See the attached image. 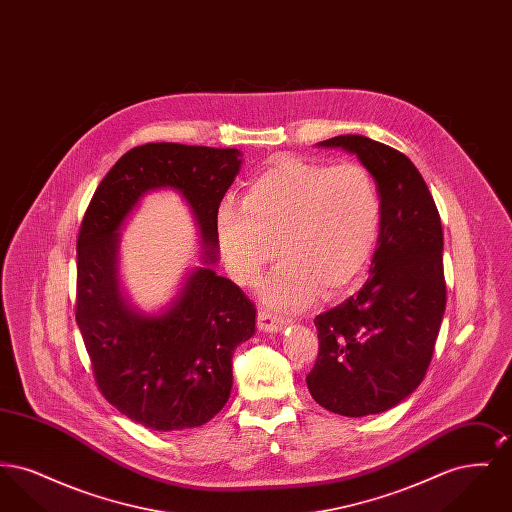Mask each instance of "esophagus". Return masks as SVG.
<instances>
[{
  "label": "esophagus",
  "instance_id": "obj_1",
  "mask_svg": "<svg viewBox=\"0 0 512 512\" xmlns=\"http://www.w3.org/2000/svg\"><path fill=\"white\" fill-rule=\"evenodd\" d=\"M288 324V318L270 311V309H259L257 313V326L265 332H278Z\"/></svg>",
  "mask_w": 512,
  "mask_h": 512
}]
</instances>
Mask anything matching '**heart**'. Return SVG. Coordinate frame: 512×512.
<instances>
[{"instance_id":"obj_1","label":"heart","mask_w":512,"mask_h":512,"mask_svg":"<svg viewBox=\"0 0 512 512\" xmlns=\"http://www.w3.org/2000/svg\"><path fill=\"white\" fill-rule=\"evenodd\" d=\"M220 244L236 280L253 284L278 255L286 259L265 288L280 307L334 295L370 263L382 230V195L357 161L340 165L288 157L263 172L242 207L222 205Z\"/></svg>"}]
</instances>
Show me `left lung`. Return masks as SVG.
Here are the masks:
<instances>
[{
  "label": "left lung",
  "instance_id": "obj_1",
  "mask_svg": "<svg viewBox=\"0 0 512 512\" xmlns=\"http://www.w3.org/2000/svg\"><path fill=\"white\" fill-rule=\"evenodd\" d=\"M318 146L357 153L374 174L382 230L363 288L315 318L318 355L307 388L332 413H384L420 386L434 357L447 303L441 219L401 151L357 134Z\"/></svg>",
  "mask_w": 512,
  "mask_h": 512
}]
</instances>
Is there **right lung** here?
<instances>
[{"label":"right lung","mask_w":512,"mask_h":512,"mask_svg":"<svg viewBox=\"0 0 512 512\" xmlns=\"http://www.w3.org/2000/svg\"><path fill=\"white\" fill-rule=\"evenodd\" d=\"M234 147H132L99 182L76 240V324L101 395L159 432L195 428L226 405L234 349L255 332V305L234 282L195 268L171 309L134 315L117 284V232L142 195L174 188L194 209L211 253L219 205L240 171Z\"/></svg>","instance_id":"right-lung-1"}]
</instances>
